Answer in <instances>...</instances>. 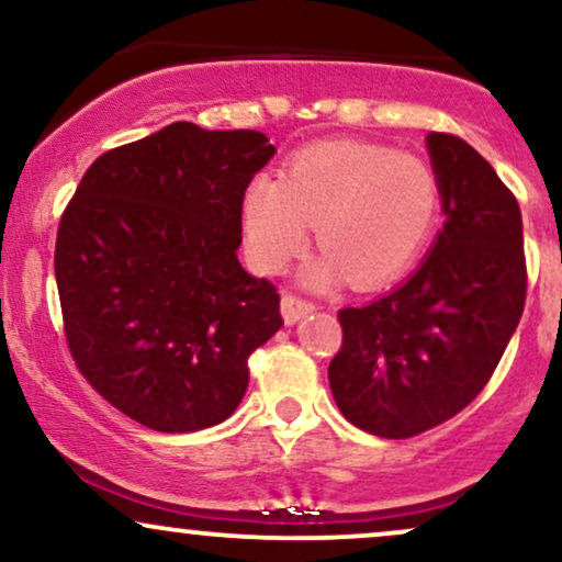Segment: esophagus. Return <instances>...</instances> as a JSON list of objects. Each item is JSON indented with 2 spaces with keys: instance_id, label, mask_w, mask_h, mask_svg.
<instances>
[{
  "instance_id": "esophagus-1",
  "label": "esophagus",
  "mask_w": 562,
  "mask_h": 562,
  "mask_svg": "<svg viewBox=\"0 0 562 562\" xmlns=\"http://www.w3.org/2000/svg\"><path fill=\"white\" fill-rule=\"evenodd\" d=\"M280 306H282V317H285L288 325H295V322L303 319V317H306V314L314 312V303L312 301H303V299H299V295H293V293L282 295Z\"/></svg>"
}]
</instances>
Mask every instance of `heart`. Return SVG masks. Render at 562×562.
Returning <instances> with one entry per match:
<instances>
[{
  "label": "heart",
  "instance_id": "heart-1",
  "mask_svg": "<svg viewBox=\"0 0 562 562\" xmlns=\"http://www.w3.org/2000/svg\"><path fill=\"white\" fill-rule=\"evenodd\" d=\"M441 184L428 160L372 142H322L288 160L282 179L259 173L243 198L250 261L280 272L314 227L325 254L306 282L378 288L402 274L428 243Z\"/></svg>",
  "mask_w": 562,
  "mask_h": 562
}]
</instances>
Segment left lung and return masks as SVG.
<instances>
[{
	"label": "left lung",
	"mask_w": 562,
	"mask_h": 562,
	"mask_svg": "<svg viewBox=\"0 0 562 562\" xmlns=\"http://www.w3.org/2000/svg\"><path fill=\"white\" fill-rule=\"evenodd\" d=\"M447 216L409 280L340 308L330 389L348 423L409 438L447 423L483 391L526 303L518 200L465 139L428 134Z\"/></svg>",
	"instance_id": "8db88e82"
}]
</instances>
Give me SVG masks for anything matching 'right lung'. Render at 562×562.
Returning <instances> with one entry per match:
<instances>
[{"mask_svg":"<svg viewBox=\"0 0 562 562\" xmlns=\"http://www.w3.org/2000/svg\"><path fill=\"white\" fill-rule=\"evenodd\" d=\"M274 156L261 132L177 121L102 153L57 227L66 340L89 385L160 434L224 423L280 293L237 261L243 198Z\"/></svg>","mask_w":562,"mask_h":562,"instance_id":"obj_1","label":"right lung"}]
</instances>
